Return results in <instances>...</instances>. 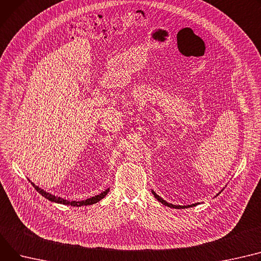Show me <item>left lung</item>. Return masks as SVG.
I'll return each mask as SVG.
<instances>
[{"label": "left lung", "instance_id": "obj_1", "mask_svg": "<svg viewBox=\"0 0 261 261\" xmlns=\"http://www.w3.org/2000/svg\"><path fill=\"white\" fill-rule=\"evenodd\" d=\"M152 193H153V195H154V197L158 199L160 202H162L163 204H165V205H167V206H170V207H174V209H185V207H190V206H194V205H196V203H193V204H189V205H175V204H172V203H169V202H167L166 200H164L162 197H160L158 194H156L154 191H152Z\"/></svg>", "mask_w": 261, "mask_h": 261}]
</instances>
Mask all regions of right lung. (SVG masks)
Returning <instances> with one entry per match:
<instances>
[{"label": "right lung", "instance_id": "add662e5", "mask_svg": "<svg viewBox=\"0 0 261 261\" xmlns=\"http://www.w3.org/2000/svg\"><path fill=\"white\" fill-rule=\"evenodd\" d=\"M31 185L34 187V189H36L38 192L44 196L45 198H47L48 200L50 201H54V202H58V203H62V204H69V205H72V206H82V205H88V204H93V203H96L98 202L100 199H102L103 197H105L108 192H109V189L105 190L103 192H101L99 195H96V196H93L91 198H88L86 200H81V201H70V200H67V199H64V198H61V197H58L56 195H52L48 192H46V191H44L43 189L39 188L38 186L34 185L33 182H31Z\"/></svg>", "mask_w": 261, "mask_h": 261}]
</instances>
